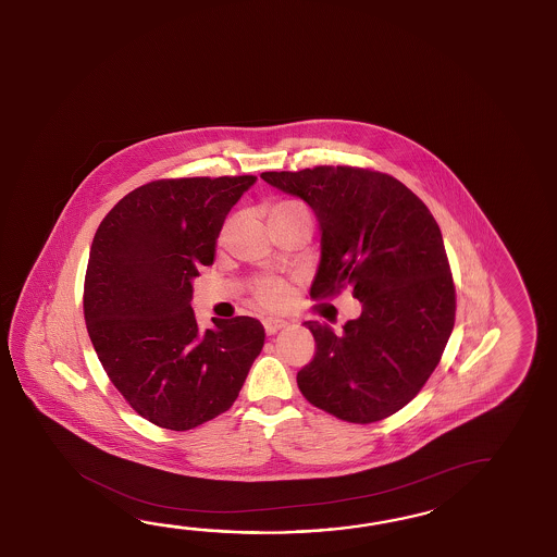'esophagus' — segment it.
Instances as JSON below:
<instances>
[{"label":"esophagus","mask_w":557,"mask_h":557,"mask_svg":"<svg viewBox=\"0 0 557 557\" xmlns=\"http://www.w3.org/2000/svg\"><path fill=\"white\" fill-rule=\"evenodd\" d=\"M262 326H264V332H267L269 336H273L276 332H281V330L288 326V322H284L281 318H264V320H262Z\"/></svg>","instance_id":"34e87169"}]
</instances>
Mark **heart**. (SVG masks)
Returning <instances> with one entry per match:
<instances>
[{
    "instance_id": "obj_1",
    "label": "heart",
    "mask_w": 557,
    "mask_h": 557,
    "mask_svg": "<svg viewBox=\"0 0 557 557\" xmlns=\"http://www.w3.org/2000/svg\"><path fill=\"white\" fill-rule=\"evenodd\" d=\"M300 213H308L300 201H296V199H281L269 211V219L284 218V215H300ZM255 295H257L261 305H283L286 296H288V286L281 283V281H274V278H264V281L255 286Z\"/></svg>"
}]
</instances>
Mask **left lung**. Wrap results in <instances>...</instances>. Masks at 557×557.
I'll return each mask as SVG.
<instances>
[{"instance_id":"obj_1","label":"left lung","mask_w":557,"mask_h":557,"mask_svg":"<svg viewBox=\"0 0 557 557\" xmlns=\"http://www.w3.org/2000/svg\"><path fill=\"white\" fill-rule=\"evenodd\" d=\"M261 177L317 215L322 252L310 296L349 286L361 302L342 334L305 322L317 356L296 375L300 392L349 423L397 413L435 371L455 326V284L435 218L399 180L373 170L317 165Z\"/></svg>"}]
</instances>
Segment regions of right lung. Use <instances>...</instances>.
<instances>
[{
  "mask_svg": "<svg viewBox=\"0 0 557 557\" xmlns=\"http://www.w3.org/2000/svg\"><path fill=\"white\" fill-rule=\"evenodd\" d=\"M255 175L158 180L110 209L95 233L85 276V320L110 382L150 423L187 431L235 404L264 327L251 317L191 308L197 269L213 264L219 233Z\"/></svg>",
  "mask_w": 557,
  "mask_h": 557,
  "instance_id": "1",
  "label": "right lung"
}]
</instances>
